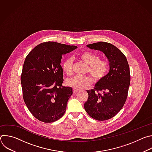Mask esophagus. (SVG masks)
<instances>
[{"instance_id": "1", "label": "esophagus", "mask_w": 152, "mask_h": 152, "mask_svg": "<svg viewBox=\"0 0 152 152\" xmlns=\"http://www.w3.org/2000/svg\"><path fill=\"white\" fill-rule=\"evenodd\" d=\"M79 91V90H76V89H73V93L74 94H76L77 92H78Z\"/></svg>"}]
</instances>
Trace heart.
<instances>
[{"instance_id": "obj_1", "label": "heart", "mask_w": 152, "mask_h": 152, "mask_svg": "<svg viewBox=\"0 0 152 152\" xmlns=\"http://www.w3.org/2000/svg\"><path fill=\"white\" fill-rule=\"evenodd\" d=\"M79 58L88 65L87 72L90 73L96 80H100L103 79L108 71L109 64L106 60L100 59L98 55L90 51L82 52L79 54ZM64 72L70 76L73 73V60L72 58H67L65 60L62 65ZM68 86L76 90H80L91 85L93 83V79L90 76H75L68 79L66 81Z\"/></svg>"}]
</instances>
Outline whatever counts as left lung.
<instances>
[{
	"mask_svg": "<svg viewBox=\"0 0 152 152\" xmlns=\"http://www.w3.org/2000/svg\"><path fill=\"white\" fill-rule=\"evenodd\" d=\"M86 46L103 52L110 62L109 73L97 82L94 89L86 91L88 98L84 104L91 117L106 120L114 117L126 102L131 81L129 66L122 52L109 42L101 41Z\"/></svg>",
	"mask_w": 152,
	"mask_h": 152,
	"instance_id": "obj_1",
	"label": "left lung"
}]
</instances>
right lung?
<instances>
[{
  "label": "right lung",
  "instance_id": "1",
  "mask_svg": "<svg viewBox=\"0 0 152 152\" xmlns=\"http://www.w3.org/2000/svg\"><path fill=\"white\" fill-rule=\"evenodd\" d=\"M77 48L56 42L41 43L25 60L21 84L25 103L38 120L52 123L61 118L73 94L71 87L62 86V55Z\"/></svg>",
  "mask_w": 152,
  "mask_h": 152
}]
</instances>
